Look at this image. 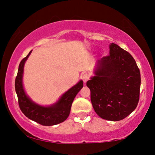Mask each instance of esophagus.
<instances>
[{
	"label": "esophagus",
	"instance_id": "34e87169",
	"mask_svg": "<svg viewBox=\"0 0 155 155\" xmlns=\"http://www.w3.org/2000/svg\"><path fill=\"white\" fill-rule=\"evenodd\" d=\"M81 78H82V80H83L84 83L85 84V82L87 81L89 79H90V76H89L88 74L84 73V74H82V75H81Z\"/></svg>",
	"mask_w": 155,
	"mask_h": 155
}]
</instances>
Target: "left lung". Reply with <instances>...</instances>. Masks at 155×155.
<instances>
[{"mask_svg": "<svg viewBox=\"0 0 155 155\" xmlns=\"http://www.w3.org/2000/svg\"><path fill=\"white\" fill-rule=\"evenodd\" d=\"M109 55L97 61L94 76L87 82L91 101L99 117L111 121L124 119L137 107L140 73L133 57L117 44Z\"/></svg>", "mask_w": 155, "mask_h": 155, "instance_id": "left-lung-1", "label": "left lung"}]
</instances>
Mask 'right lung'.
Returning a JSON list of instances; mask_svg holds the SVG:
<instances>
[{
    "mask_svg": "<svg viewBox=\"0 0 155 155\" xmlns=\"http://www.w3.org/2000/svg\"><path fill=\"white\" fill-rule=\"evenodd\" d=\"M31 53V51L21 61L15 82L19 107L22 113L29 119L42 126H54L63 122L68 117L74 99L80 90L83 87V82L80 80L78 83L65 92L59 100L54 104L48 107L37 104L31 101L26 94L22 84L24 65Z\"/></svg>",
    "mask_w": 155,
    "mask_h": 155,
    "instance_id": "add662e5",
    "label": "right lung"
}]
</instances>
